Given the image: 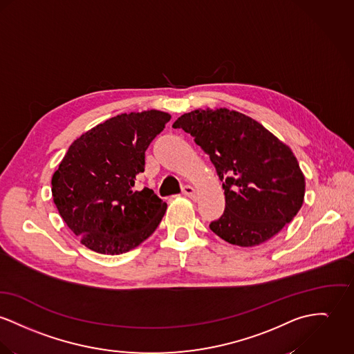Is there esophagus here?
Masks as SVG:
<instances>
[{
  "label": "esophagus",
  "mask_w": 354,
  "mask_h": 354,
  "mask_svg": "<svg viewBox=\"0 0 354 354\" xmlns=\"http://www.w3.org/2000/svg\"><path fill=\"white\" fill-rule=\"evenodd\" d=\"M182 194L186 195V196H194V195H195V189H194L192 186L186 185V186H183V189H182Z\"/></svg>",
  "instance_id": "obj_1"
}]
</instances>
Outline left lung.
I'll return each mask as SVG.
<instances>
[{
    "mask_svg": "<svg viewBox=\"0 0 354 354\" xmlns=\"http://www.w3.org/2000/svg\"><path fill=\"white\" fill-rule=\"evenodd\" d=\"M210 156L225 212L210 229L229 244L256 246L277 234L303 205L304 176L290 147L261 124L229 109L192 110L172 125Z\"/></svg>",
    "mask_w": 354,
    "mask_h": 354,
    "instance_id": "8db88e82",
    "label": "left lung"
}]
</instances>
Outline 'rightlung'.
<instances>
[{
  "instance_id": "right-lung-1",
  "label": "right lung",
  "mask_w": 354,
  "mask_h": 354,
  "mask_svg": "<svg viewBox=\"0 0 354 354\" xmlns=\"http://www.w3.org/2000/svg\"><path fill=\"white\" fill-rule=\"evenodd\" d=\"M171 120L168 113H124L78 137L53 176L57 212L86 248L125 253L159 226L167 203L153 191L135 189L145 151Z\"/></svg>"
}]
</instances>
